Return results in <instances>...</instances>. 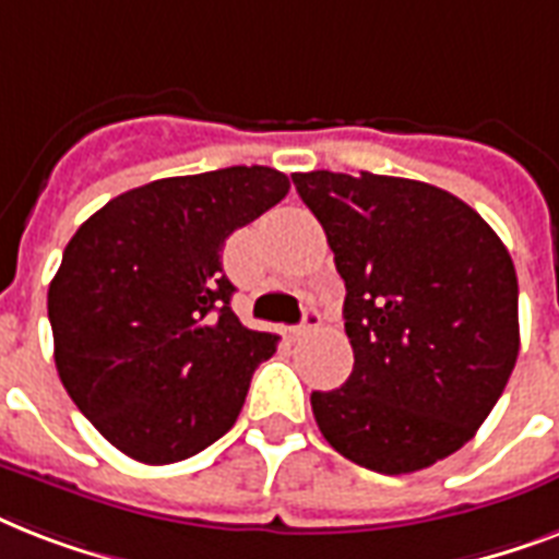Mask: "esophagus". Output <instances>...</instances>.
<instances>
[{
  "mask_svg": "<svg viewBox=\"0 0 559 559\" xmlns=\"http://www.w3.org/2000/svg\"><path fill=\"white\" fill-rule=\"evenodd\" d=\"M319 324H322V313H319V307H307L305 322L298 324V328H293V331H289V336H293V340H301V336H307V333H313Z\"/></svg>",
  "mask_w": 559,
  "mask_h": 559,
  "instance_id": "esophagus-1",
  "label": "esophagus"
}]
</instances>
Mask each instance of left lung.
Segmentation results:
<instances>
[{
  "mask_svg": "<svg viewBox=\"0 0 559 559\" xmlns=\"http://www.w3.org/2000/svg\"><path fill=\"white\" fill-rule=\"evenodd\" d=\"M345 281L354 371L313 391L316 424L359 467H432L476 435L520 357V284L493 228L417 179L293 174Z\"/></svg>",
  "mask_w": 559,
  "mask_h": 559,
  "instance_id": "8db88e82",
  "label": "left lung"
}]
</instances>
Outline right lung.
<instances>
[{"label":"right lung","instance_id":"right-lung-1","mask_svg":"<svg viewBox=\"0 0 559 559\" xmlns=\"http://www.w3.org/2000/svg\"><path fill=\"white\" fill-rule=\"evenodd\" d=\"M287 191L289 179L263 165L156 179L74 231L48 287L55 362L116 450L174 464L235 426L278 336L231 313L219 252Z\"/></svg>","mask_w":559,"mask_h":559}]
</instances>
